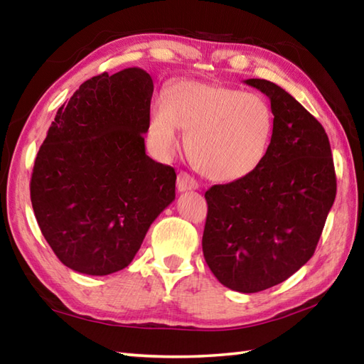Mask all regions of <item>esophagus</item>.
<instances>
[{
  "label": "esophagus",
  "mask_w": 364,
  "mask_h": 364,
  "mask_svg": "<svg viewBox=\"0 0 364 364\" xmlns=\"http://www.w3.org/2000/svg\"><path fill=\"white\" fill-rule=\"evenodd\" d=\"M176 189L180 192L194 191V189H198V183L194 176H191L186 172H180L176 178Z\"/></svg>",
  "instance_id": "obj_1"
}]
</instances>
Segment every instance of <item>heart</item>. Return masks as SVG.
<instances>
[{"label":"heart","instance_id":"1","mask_svg":"<svg viewBox=\"0 0 364 364\" xmlns=\"http://www.w3.org/2000/svg\"><path fill=\"white\" fill-rule=\"evenodd\" d=\"M188 131L186 153L214 181H235L264 161L274 112L264 97L227 86L180 82L153 106L150 131L158 150L170 154Z\"/></svg>","mask_w":364,"mask_h":364}]
</instances>
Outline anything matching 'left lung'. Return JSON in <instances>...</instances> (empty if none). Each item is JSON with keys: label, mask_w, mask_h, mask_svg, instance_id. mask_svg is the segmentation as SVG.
<instances>
[{"label": "left lung", "mask_w": 364, "mask_h": 364, "mask_svg": "<svg viewBox=\"0 0 364 364\" xmlns=\"http://www.w3.org/2000/svg\"><path fill=\"white\" fill-rule=\"evenodd\" d=\"M270 100L274 133L261 166L205 192L203 257L237 292L284 282L313 257L336 197L328 136L296 98L267 80H245Z\"/></svg>", "instance_id": "obj_1"}]
</instances>
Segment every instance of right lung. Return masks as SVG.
<instances>
[{
    "mask_svg": "<svg viewBox=\"0 0 364 364\" xmlns=\"http://www.w3.org/2000/svg\"><path fill=\"white\" fill-rule=\"evenodd\" d=\"M153 80L102 73L59 107L37 153L31 203L46 242L75 272L125 269L175 200V170L145 153Z\"/></svg>",
    "mask_w": 364,
    "mask_h": 364,
    "instance_id": "1",
    "label": "right lung"
}]
</instances>
